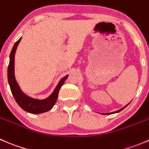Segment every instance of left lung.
Returning a JSON list of instances; mask_svg holds the SVG:
<instances>
[{"label":"left lung","mask_w":149,"mask_h":149,"mask_svg":"<svg viewBox=\"0 0 149 149\" xmlns=\"http://www.w3.org/2000/svg\"><path fill=\"white\" fill-rule=\"evenodd\" d=\"M129 104H130V103H129ZM129 104H127V105H125V107H123V108H121V109H119V110H117V111H115V112H110V113H106V114H102V115H110V114H113V113H117V112H120V111H122V110H123V109H124V108H125L126 107H127V105H128Z\"/></svg>","instance_id":"left-lung-1"}]
</instances>
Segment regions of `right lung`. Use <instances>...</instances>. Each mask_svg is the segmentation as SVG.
<instances>
[{"label":"right lung","mask_w":149,"mask_h":149,"mask_svg":"<svg viewBox=\"0 0 149 149\" xmlns=\"http://www.w3.org/2000/svg\"><path fill=\"white\" fill-rule=\"evenodd\" d=\"M21 40H22V37L15 43L10 54L9 65L8 67V81L10 91H11L12 94H13L16 102L24 111L32 114H40L47 112L52 109V107L56 102L60 89L65 81L67 79L68 75L61 79L52 94L45 100H36V99L31 98L24 94L16 82L14 75L15 53H16V48H17L18 45L20 42Z\"/></svg>","instance_id":"obj_1"}]
</instances>
